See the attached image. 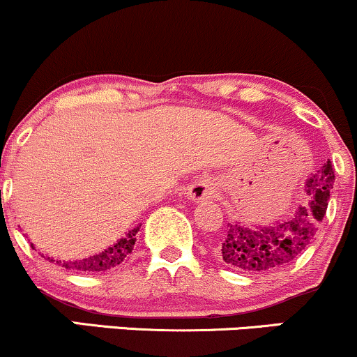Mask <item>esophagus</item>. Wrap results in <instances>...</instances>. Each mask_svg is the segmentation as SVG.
<instances>
[{"mask_svg":"<svg viewBox=\"0 0 357 357\" xmlns=\"http://www.w3.org/2000/svg\"><path fill=\"white\" fill-rule=\"evenodd\" d=\"M215 195V188L210 181L206 179H202V181L192 183L190 188H188V198L191 202H203V199H210Z\"/></svg>","mask_w":357,"mask_h":357,"instance_id":"34e87169","label":"esophagus"}]
</instances>
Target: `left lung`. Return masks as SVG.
<instances>
[{"label": "left lung", "instance_id": "8db88e82", "mask_svg": "<svg viewBox=\"0 0 357 357\" xmlns=\"http://www.w3.org/2000/svg\"><path fill=\"white\" fill-rule=\"evenodd\" d=\"M334 169L327 161L305 181L310 202L292 215L268 225L228 223L227 235L220 243L221 260L243 272H273L296 260L312 243L327 210Z\"/></svg>", "mask_w": 357, "mask_h": 357}]
</instances>
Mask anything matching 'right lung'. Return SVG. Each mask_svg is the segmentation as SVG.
Masks as SVG:
<instances>
[{
    "instance_id": "obj_1",
    "label": "right lung",
    "mask_w": 357,
    "mask_h": 357,
    "mask_svg": "<svg viewBox=\"0 0 357 357\" xmlns=\"http://www.w3.org/2000/svg\"><path fill=\"white\" fill-rule=\"evenodd\" d=\"M139 228H141V225H137L132 230L127 231L124 238H119L116 243L110 245V247L102 250V252L96 253L92 257L80 258V260H53V258L48 257V260L56 261V265H61V267H65L67 270H73V272H105V270L121 265L129 257V253L134 250V245H136V235Z\"/></svg>"
}]
</instances>
